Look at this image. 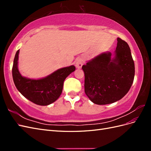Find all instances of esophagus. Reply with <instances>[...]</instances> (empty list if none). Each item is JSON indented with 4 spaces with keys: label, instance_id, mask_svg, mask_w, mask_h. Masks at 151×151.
Instances as JSON below:
<instances>
[{
    "label": "esophagus",
    "instance_id": "34e87169",
    "mask_svg": "<svg viewBox=\"0 0 151 151\" xmlns=\"http://www.w3.org/2000/svg\"><path fill=\"white\" fill-rule=\"evenodd\" d=\"M83 63H84L83 58H79L76 60L75 65L77 68H81L82 67V66L83 65Z\"/></svg>",
    "mask_w": 151,
    "mask_h": 151
}]
</instances>
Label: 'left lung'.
<instances>
[{"label":"left lung","instance_id":"1","mask_svg":"<svg viewBox=\"0 0 151 151\" xmlns=\"http://www.w3.org/2000/svg\"><path fill=\"white\" fill-rule=\"evenodd\" d=\"M117 41L113 57L111 52H104L82 67L85 93L94 104H108L121 99L134 82L135 65L130 48L121 38Z\"/></svg>","mask_w":151,"mask_h":151}]
</instances>
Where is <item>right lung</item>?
I'll return each mask as SVG.
<instances>
[{
	"instance_id": "1",
	"label": "right lung",
	"mask_w": 151,
	"mask_h": 151,
	"mask_svg": "<svg viewBox=\"0 0 151 151\" xmlns=\"http://www.w3.org/2000/svg\"><path fill=\"white\" fill-rule=\"evenodd\" d=\"M19 53L18 50L12 70L13 81L17 90L26 99L38 105L47 106L55 101L62 94L63 82L68 75L75 71V66L59 68L42 79H29L22 76L18 69Z\"/></svg>"
}]
</instances>
